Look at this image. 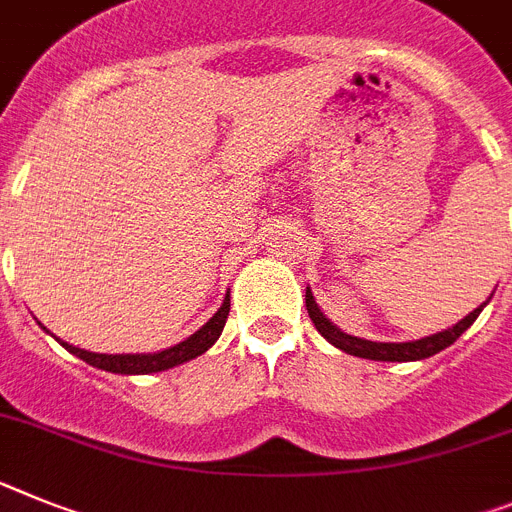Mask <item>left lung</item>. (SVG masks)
<instances>
[{"mask_svg": "<svg viewBox=\"0 0 512 512\" xmlns=\"http://www.w3.org/2000/svg\"><path fill=\"white\" fill-rule=\"evenodd\" d=\"M484 305H479L476 310H471L469 316L461 318V321H458L453 329H445V331H440V334L425 336V339H417V342H401V344L368 342V339H357V336H349V334H344L342 329H336L334 323L323 316L321 308L316 305V300H313V292L305 290V308H308L310 321L316 323V329L321 331L323 339H329L334 347H339L342 352H347V355L365 357V360H381V362H412V360H425V357L438 355L440 349L451 347L458 336L469 329L471 323L476 321V316L482 313Z\"/></svg>", "mask_w": 512, "mask_h": 512, "instance_id": "left-lung-1", "label": "left lung"}]
</instances>
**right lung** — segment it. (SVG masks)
I'll use <instances>...</instances> for the list:
<instances>
[{
	"instance_id": "obj_1",
	"label": "right lung",
	"mask_w": 512,
	"mask_h": 512,
	"mask_svg": "<svg viewBox=\"0 0 512 512\" xmlns=\"http://www.w3.org/2000/svg\"><path fill=\"white\" fill-rule=\"evenodd\" d=\"M227 313H230V295L225 298V303L220 305V310L204 323L202 329L191 334L186 342L176 344V347L163 349V352H155V355H98V352H87V349L72 347V344L61 342V347H67L72 355H77L80 360H85L87 365L93 368L108 370V373H121V375H147V373H160V370L176 368L181 362H189L194 357L204 355L209 347H212L217 339H220L222 329H225Z\"/></svg>"
}]
</instances>
